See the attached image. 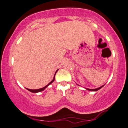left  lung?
I'll return each mask as SVG.
<instances>
[{
  "label": "left lung",
  "instance_id": "left-lung-1",
  "mask_svg": "<svg viewBox=\"0 0 128 128\" xmlns=\"http://www.w3.org/2000/svg\"><path fill=\"white\" fill-rule=\"evenodd\" d=\"M103 86H104V85H103ZM103 86H101V87L98 88H96V89H88V88H86V89L87 90H91V91H96V90H99V89H101V88H102Z\"/></svg>",
  "mask_w": 128,
  "mask_h": 128
}]
</instances>
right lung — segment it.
<instances>
[{
    "label": "right lung",
    "instance_id": "obj_1",
    "mask_svg": "<svg viewBox=\"0 0 128 128\" xmlns=\"http://www.w3.org/2000/svg\"><path fill=\"white\" fill-rule=\"evenodd\" d=\"M57 71H58V70H57ZM57 71H56V72H57ZM56 72H55V74H56ZM55 75H54V79H53V80H52L51 82H50V83H49V84H48L47 85H46L44 87V88H42L38 89H27V90H29V91H30V92H33V93H37V92H39L42 91V90H44V89L46 88H47L48 86L49 85V84H51L54 81V80H55Z\"/></svg>",
    "mask_w": 128,
    "mask_h": 128
}]
</instances>
